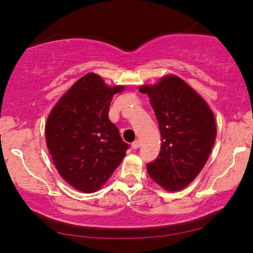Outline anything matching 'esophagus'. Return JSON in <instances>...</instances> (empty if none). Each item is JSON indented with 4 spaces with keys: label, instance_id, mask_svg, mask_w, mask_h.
<instances>
[{
    "label": "esophagus",
    "instance_id": "1",
    "mask_svg": "<svg viewBox=\"0 0 253 253\" xmlns=\"http://www.w3.org/2000/svg\"><path fill=\"white\" fill-rule=\"evenodd\" d=\"M139 146H140V143H139V140H134L132 144H131V147L133 148V150H137V148H139Z\"/></svg>",
    "mask_w": 253,
    "mask_h": 253
}]
</instances>
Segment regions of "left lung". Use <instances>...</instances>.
<instances>
[{"label":"left lung","instance_id":"left-lung-1","mask_svg":"<svg viewBox=\"0 0 253 253\" xmlns=\"http://www.w3.org/2000/svg\"><path fill=\"white\" fill-rule=\"evenodd\" d=\"M147 94L161 133V150L146 165L151 178L168 191L189 185L205 166L215 141L216 126L205 100L181 78L166 76Z\"/></svg>","mask_w":253,"mask_h":253}]
</instances>
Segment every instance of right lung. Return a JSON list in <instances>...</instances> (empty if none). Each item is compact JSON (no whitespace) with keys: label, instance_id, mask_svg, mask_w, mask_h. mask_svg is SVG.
I'll return each mask as SVG.
<instances>
[{"label":"right lung","instance_id":"add662e5","mask_svg":"<svg viewBox=\"0 0 253 253\" xmlns=\"http://www.w3.org/2000/svg\"><path fill=\"white\" fill-rule=\"evenodd\" d=\"M123 89L108 87L100 76L87 74L48 116L46 143L55 167L79 191H98L126 157L129 145L108 119L113 96Z\"/></svg>","mask_w":253,"mask_h":253}]
</instances>
